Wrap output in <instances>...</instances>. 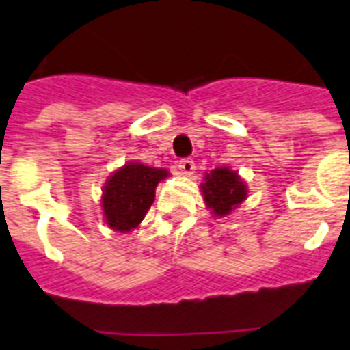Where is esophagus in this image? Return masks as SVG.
I'll use <instances>...</instances> for the list:
<instances>
[{
	"mask_svg": "<svg viewBox=\"0 0 350 350\" xmlns=\"http://www.w3.org/2000/svg\"><path fill=\"white\" fill-rule=\"evenodd\" d=\"M178 169L183 176H190L196 171V162H193L192 158H181L178 162Z\"/></svg>",
	"mask_w": 350,
	"mask_h": 350,
	"instance_id": "1",
	"label": "esophagus"
}]
</instances>
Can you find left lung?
<instances>
[{
  "instance_id": "left-lung-1",
  "label": "left lung",
  "mask_w": 350,
  "mask_h": 350,
  "mask_svg": "<svg viewBox=\"0 0 350 350\" xmlns=\"http://www.w3.org/2000/svg\"><path fill=\"white\" fill-rule=\"evenodd\" d=\"M200 192L206 208L211 209L215 217L230 215L248 197L247 183L238 171H232L230 167H217L211 172H206L200 183Z\"/></svg>"
}]
</instances>
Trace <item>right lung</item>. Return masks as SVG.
<instances>
[{
  "instance_id": "right-lung-1",
  "label": "right lung",
  "mask_w": 350,
  "mask_h": 350,
  "mask_svg": "<svg viewBox=\"0 0 350 350\" xmlns=\"http://www.w3.org/2000/svg\"><path fill=\"white\" fill-rule=\"evenodd\" d=\"M169 178L167 169L132 160L116 169L102 188L103 220L116 232H132L144 220L154 200L158 183Z\"/></svg>"
}]
</instances>
